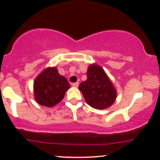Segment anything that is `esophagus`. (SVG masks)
<instances>
[{"mask_svg":"<svg viewBox=\"0 0 160 160\" xmlns=\"http://www.w3.org/2000/svg\"><path fill=\"white\" fill-rule=\"evenodd\" d=\"M71 85H72V86H74V87H78V86H79V82H73V83L71 84Z\"/></svg>","mask_w":160,"mask_h":160,"instance_id":"1","label":"esophagus"}]
</instances>
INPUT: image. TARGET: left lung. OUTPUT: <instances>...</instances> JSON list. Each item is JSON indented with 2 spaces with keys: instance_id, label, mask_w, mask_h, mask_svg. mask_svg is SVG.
I'll list each match as a JSON object with an SVG mask.
<instances>
[{
  "instance_id": "1",
  "label": "left lung",
  "mask_w": 160,
  "mask_h": 160,
  "mask_svg": "<svg viewBox=\"0 0 160 160\" xmlns=\"http://www.w3.org/2000/svg\"><path fill=\"white\" fill-rule=\"evenodd\" d=\"M86 76V80L79 85L86 103L98 110L111 106L117 98V91L103 68L92 64L88 68Z\"/></svg>"
}]
</instances>
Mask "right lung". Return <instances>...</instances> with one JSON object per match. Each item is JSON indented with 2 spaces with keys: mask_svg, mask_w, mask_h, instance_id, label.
<instances>
[{
  "mask_svg": "<svg viewBox=\"0 0 160 160\" xmlns=\"http://www.w3.org/2000/svg\"><path fill=\"white\" fill-rule=\"evenodd\" d=\"M69 88V82L56 68H47L34 80V98L40 105L53 107L63 99Z\"/></svg>",
  "mask_w": 160,
  "mask_h": 160,
  "instance_id": "right-lung-1",
  "label": "right lung"
}]
</instances>
